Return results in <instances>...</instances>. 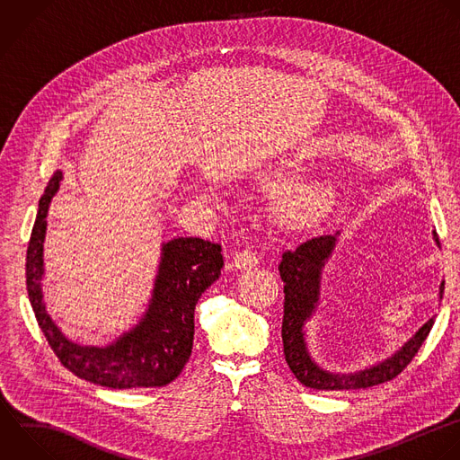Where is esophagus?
Returning a JSON list of instances; mask_svg holds the SVG:
<instances>
[{"mask_svg": "<svg viewBox=\"0 0 460 460\" xmlns=\"http://www.w3.org/2000/svg\"><path fill=\"white\" fill-rule=\"evenodd\" d=\"M257 262H259V257H257L255 252L243 250V252L235 253V257L232 261V268H235V270H248V268H253Z\"/></svg>", "mask_w": 460, "mask_h": 460, "instance_id": "1", "label": "esophagus"}]
</instances>
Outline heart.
Here are the masks:
<instances>
[{"instance_id": "heart-1", "label": "heart", "mask_w": 460, "mask_h": 460, "mask_svg": "<svg viewBox=\"0 0 460 460\" xmlns=\"http://www.w3.org/2000/svg\"><path fill=\"white\" fill-rule=\"evenodd\" d=\"M304 169L305 165L298 160L280 158L262 164L253 171V183L264 190L277 189L271 198L270 212L273 221L284 228H304L313 225L323 217L336 201V185L329 178H313L286 185Z\"/></svg>"}]
</instances>
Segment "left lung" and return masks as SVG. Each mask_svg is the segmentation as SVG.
Masks as SVG:
<instances>
[{
  "label": "left lung",
  "mask_w": 460,
  "mask_h": 460,
  "mask_svg": "<svg viewBox=\"0 0 460 460\" xmlns=\"http://www.w3.org/2000/svg\"><path fill=\"white\" fill-rule=\"evenodd\" d=\"M336 234L318 235L307 239L298 244L295 250H288L282 253V261L279 264L280 279L284 280V318H282V343L286 363L289 365L295 377L316 390H356L368 388L385 381L394 379L402 368L411 361V358L420 349L422 341L429 334L433 325V318H429L392 358L385 361L354 372V374H336L323 370L311 358L305 345L304 325L311 318L316 309L320 296V279L322 268L325 261L331 257V252L336 244ZM433 239L438 243L437 232H433ZM444 282H440L438 295L442 298Z\"/></svg>",
  "instance_id": "obj_1"
}]
</instances>
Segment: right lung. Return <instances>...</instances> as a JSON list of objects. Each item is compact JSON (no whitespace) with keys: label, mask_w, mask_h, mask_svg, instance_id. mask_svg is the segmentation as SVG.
Wrapping results in <instances>:
<instances>
[{"label":"right lung","mask_w":460,"mask_h":460,"mask_svg":"<svg viewBox=\"0 0 460 460\" xmlns=\"http://www.w3.org/2000/svg\"><path fill=\"white\" fill-rule=\"evenodd\" d=\"M61 180L63 172H54L40 199L27 250V291L49 345L70 372L101 386L122 390L169 385L190 358L196 304L225 266L221 244L199 237L165 243L144 318L106 347L74 343L52 322L41 289L47 216Z\"/></svg>","instance_id":"1"}]
</instances>
